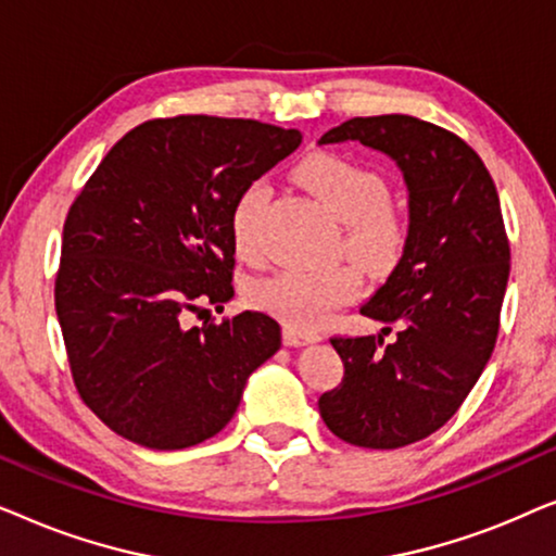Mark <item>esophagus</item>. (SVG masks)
<instances>
[{
  "instance_id": "obj_1",
  "label": "esophagus",
  "mask_w": 556,
  "mask_h": 556,
  "mask_svg": "<svg viewBox=\"0 0 556 556\" xmlns=\"http://www.w3.org/2000/svg\"><path fill=\"white\" fill-rule=\"evenodd\" d=\"M283 341L288 346H306V344H316V341H321V337H318L316 331L299 329V326L286 324L283 326Z\"/></svg>"
}]
</instances>
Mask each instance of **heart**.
Returning a JSON list of instances; mask_svg holds the SVG:
<instances>
[{
  "mask_svg": "<svg viewBox=\"0 0 556 556\" xmlns=\"http://www.w3.org/2000/svg\"><path fill=\"white\" fill-rule=\"evenodd\" d=\"M295 177L344 225V250L371 273L392 268L405 248V223L392 210L387 181L354 159L318 151L303 159ZM268 197L263 181H250L230 210L232 245L242 257L257 255V217ZM362 293L354 265L286 268L257 280L250 299L257 308L291 326H318Z\"/></svg>",
  "mask_w": 556,
  "mask_h": 556,
  "instance_id": "1",
  "label": "heart"
}]
</instances>
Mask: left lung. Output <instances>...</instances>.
<instances>
[{
	"instance_id": "obj_1",
	"label": "left lung",
	"mask_w": 556,
	"mask_h": 556,
	"mask_svg": "<svg viewBox=\"0 0 556 556\" xmlns=\"http://www.w3.org/2000/svg\"><path fill=\"white\" fill-rule=\"evenodd\" d=\"M382 151L407 187V238L362 316L397 324V339L333 337L344 362L337 390L318 397L326 428L375 451L428 438L458 413L498 337L511 253L496 185L481 156L428 121L352 118L318 143Z\"/></svg>"
}]
</instances>
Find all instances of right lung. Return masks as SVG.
<instances>
[{
  "label": "right lung",
  "instance_id": "obj_1",
  "mask_svg": "<svg viewBox=\"0 0 556 556\" xmlns=\"http://www.w3.org/2000/svg\"><path fill=\"white\" fill-rule=\"evenodd\" d=\"M301 139L261 121H147L73 202L58 321L83 402L121 438L181 451L217 435L248 377L280 349L278 321L261 311L202 326L185 318L235 295V197Z\"/></svg>",
  "mask_w": 556,
  "mask_h": 556
}]
</instances>
